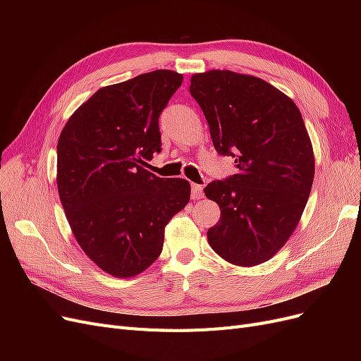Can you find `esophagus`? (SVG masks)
Instances as JSON below:
<instances>
[{
    "label": "esophagus",
    "instance_id": "obj_1",
    "mask_svg": "<svg viewBox=\"0 0 361 361\" xmlns=\"http://www.w3.org/2000/svg\"><path fill=\"white\" fill-rule=\"evenodd\" d=\"M191 197L194 200H199V199L203 197V187H202V185H197V183L191 185Z\"/></svg>",
    "mask_w": 361,
    "mask_h": 361
}]
</instances>
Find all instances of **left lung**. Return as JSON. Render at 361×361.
<instances>
[{"label":"left lung","instance_id":"8db88e82","mask_svg":"<svg viewBox=\"0 0 361 361\" xmlns=\"http://www.w3.org/2000/svg\"><path fill=\"white\" fill-rule=\"evenodd\" d=\"M190 93L216 152L238 167L204 188L221 209L207 243L232 265L264 264L297 228L312 190L314 155L301 113L274 85L232 71L194 73Z\"/></svg>","mask_w":361,"mask_h":361}]
</instances>
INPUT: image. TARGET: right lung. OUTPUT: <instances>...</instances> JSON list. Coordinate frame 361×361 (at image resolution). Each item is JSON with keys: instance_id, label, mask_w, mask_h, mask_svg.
I'll list each match as a JSON object with an SVG mask.
<instances>
[{"instance_id": "obj_1", "label": "right lung", "mask_w": 361, "mask_h": 361, "mask_svg": "<svg viewBox=\"0 0 361 361\" xmlns=\"http://www.w3.org/2000/svg\"><path fill=\"white\" fill-rule=\"evenodd\" d=\"M169 69L106 85L78 106L57 145V188L72 233L106 274L129 279L158 259L190 182L145 169L161 152L158 118L182 84Z\"/></svg>"}]
</instances>
